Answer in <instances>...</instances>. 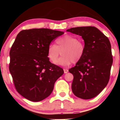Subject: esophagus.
<instances>
[{
  "instance_id": "34e87169",
  "label": "esophagus",
  "mask_w": 120,
  "mask_h": 120,
  "mask_svg": "<svg viewBox=\"0 0 120 120\" xmlns=\"http://www.w3.org/2000/svg\"><path fill=\"white\" fill-rule=\"evenodd\" d=\"M64 73H67L68 72V70L67 69H64Z\"/></svg>"
}]
</instances>
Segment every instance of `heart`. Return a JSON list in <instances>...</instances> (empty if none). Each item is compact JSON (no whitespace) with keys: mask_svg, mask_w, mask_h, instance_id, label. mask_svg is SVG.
I'll use <instances>...</instances> for the list:
<instances>
[{"mask_svg":"<svg viewBox=\"0 0 120 120\" xmlns=\"http://www.w3.org/2000/svg\"><path fill=\"white\" fill-rule=\"evenodd\" d=\"M56 43V46L51 44L47 49V56L52 63H55L60 52L63 56L56 63L64 67L77 63L83 57L85 44L77 37L66 35L58 38Z\"/></svg>","mask_w":120,"mask_h":120,"instance_id":"obj_1","label":"heart"}]
</instances>
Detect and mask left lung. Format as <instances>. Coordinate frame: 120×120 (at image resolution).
<instances>
[{"mask_svg":"<svg viewBox=\"0 0 120 120\" xmlns=\"http://www.w3.org/2000/svg\"><path fill=\"white\" fill-rule=\"evenodd\" d=\"M67 31L82 37L85 46L83 57L69 70L74 77L71 90L79 98H93L109 80L113 63L109 40L94 26L72 27Z\"/></svg>","mask_w":120,"mask_h":120,"instance_id":"obj_1","label":"left lung"}]
</instances>
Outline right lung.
<instances>
[{"instance_id":"right-lung-1","label":"right lung","mask_w":120,"mask_h":120,"mask_svg":"<svg viewBox=\"0 0 120 120\" xmlns=\"http://www.w3.org/2000/svg\"><path fill=\"white\" fill-rule=\"evenodd\" d=\"M63 34L42 28L23 30L17 34L9 52V69L16 90L25 98L32 101L45 99L64 74L47 56L51 42Z\"/></svg>"}]
</instances>
